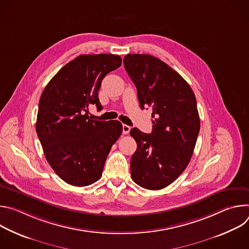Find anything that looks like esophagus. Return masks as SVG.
Returning <instances> with one entry per match:
<instances>
[{
	"label": "esophagus",
	"instance_id": "obj_1",
	"mask_svg": "<svg viewBox=\"0 0 249 249\" xmlns=\"http://www.w3.org/2000/svg\"><path fill=\"white\" fill-rule=\"evenodd\" d=\"M122 129H123V134L127 135V134L130 132L131 127L128 126V125H126V124H123V125H122Z\"/></svg>",
	"mask_w": 249,
	"mask_h": 249
}]
</instances>
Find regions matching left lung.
Returning a JSON list of instances; mask_svg holds the SVG:
<instances>
[{
    "label": "left lung",
    "instance_id": "left-lung-1",
    "mask_svg": "<svg viewBox=\"0 0 249 249\" xmlns=\"http://www.w3.org/2000/svg\"><path fill=\"white\" fill-rule=\"evenodd\" d=\"M123 62L141 108L153 109L152 134L130 131L137 143L131 176L141 187L160 190L184 171L193 155L200 130L195 94L178 73L154 56L128 54Z\"/></svg>",
    "mask_w": 249,
    "mask_h": 249
}]
</instances>
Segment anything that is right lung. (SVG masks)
<instances>
[{
	"instance_id": "right-lung-1",
	"label": "right lung",
	"mask_w": 249,
	"mask_h": 249,
	"mask_svg": "<svg viewBox=\"0 0 249 249\" xmlns=\"http://www.w3.org/2000/svg\"><path fill=\"white\" fill-rule=\"evenodd\" d=\"M121 63V57L113 54L80 55L66 64L42 91L36 133L48 163L68 184L83 187L97 181L122 134L119 121L92 120L87 113L90 104L101 109V81Z\"/></svg>"
}]
</instances>
